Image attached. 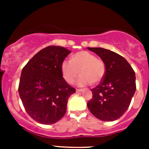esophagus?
<instances>
[{"instance_id":"34e87169","label":"esophagus","mask_w":149,"mask_h":149,"mask_svg":"<svg viewBox=\"0 0 149 149\" xmlns=\"http://www.w3.org/2000/svg\"><path fill=\"white\" fill-rule=\"evenodd\" d=\"M82 91H83L82 89H76V92H77V93H81V92H82Z\"/></svg>"}]
</instances>
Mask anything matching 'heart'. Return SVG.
<instances>
[{"label":"heart","mask_w":149,"mask_h":149,"mask_svg":"<svg viewBox=\"0 0 149 149\" xmlns=\"http://www.w3.org/2000/svg\"><path fill=\"white\" fill-rule=\"evenodd\" d=\"M61 73L68 84L74 83L79 75L77 85L84 86L92 84H98L103 80L106 73V67L101 59L89 51H82L74 54L70 60H63L61 63Z\"/></svg>","instance_id":"heart-1"}]
</instances>
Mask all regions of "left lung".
<instances>
[{
  "instance_id": "left-lung-1",
  "label": "left lung",
  "mask_w": 149,
  "mask_h": 149,
  "mask_svg": "<svg viewBox=\"0 0 149 149\" xmlns=\"http://www.w3.org/2000/svg\"><path fill=\"white\" fill-rule=\"evenodd\" d=\"M101 57L106 67L103 80L92 89L87 103L94 116L106 122L119 119L128 109L136 91L135 72L123 56L102 48H88Z\"/></svg>"
}]
</instances>
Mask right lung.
Returning a JSON list of instances; mask_svg holds the SVG:
<instances>
[{
    "label": "right lung",
    "instance_id": "right-lung-1",
    "mask_svg": "<svg viewBox=\"0 0 149 149\" xmlns=\"http://www.w3.org/2000/svg\"><path fill=\"white\" fill-rule=\"evenodd\" d=\"M70 53L63 47L48 46L22 69L18 93L26 112L36 122L51 125L65 115L68 98L76 91L64 80L60 68Z\"/></svg>",
    "mask_w": 149,
    "mask_h": 149
}]
</instances>
